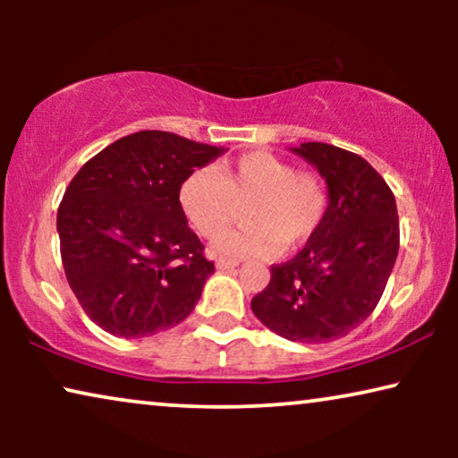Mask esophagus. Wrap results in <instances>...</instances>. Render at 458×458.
Instances as JSON below:
<instances>
[{
  "label": "esophagus",
  "instance_id": "esophagus-1",
  "mask_svg": "<svg viewBox=\"0 0 458 458\" xmlns=\"http://www.w3.org/2000/svg\"><path fill=\"white\" fill-rule=\"evenodd\" d=\"M237 265H240V262L227 260V259H218V260H216V268H218V271H231V268H235Z\"/></svg>",
  "mask_w": 458,
  "mask_h": 458
}]
</instances>
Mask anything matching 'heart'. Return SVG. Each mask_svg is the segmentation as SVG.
Returning <instances> with one entry per match:
<instances>
[{
    "mask_svg": "<svg viewBox=\"0 0 458 458\" xmlns=\"http://www.w3.org/2000/svg\"><path fill=\"white\" fill-rule=\"evenodd\" d=\"M179 202L199 235H221L248 206L250 227L218 237L215 252L225 256H273L298 248L321 227L327 187L315 173H298L271 152H248L216 168H198L183 181Z\"/></svg>",
    "mask_w": 458,
    "mask_h": 458,
    "instance_id": "b5f03b06",
    "label": "heart"
}]
</instances>
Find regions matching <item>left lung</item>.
Returning a JSON list of instances; mask_svg holds the SVG:
<instances>
[{"mask_svg": "<svg viewBox=\"0 0 458 458\" xmlns=\"http://www.w3.org/2000/svg\"><path fill=\"white\" fill-rule=\"evenodd\" d=\"M327 183V212L306 246L252 298L262 325L290 342L348 335L371 315L400 246L398 210L381 174L359 154L309 141L290 148Z\"/></svg>", "mask_w": 458, "mask_h": 458, "instance_id": "left-lung-1", "label": "left lung"}]
</instances>
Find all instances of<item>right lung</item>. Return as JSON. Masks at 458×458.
Returning <instances> with one entry per match:
<instances>
[{
  "label": "right lung",
  "mask_w": 458,
  "mask_h": 458,
  "mask_svg": "<svg viewBox=\"0 0 458 458\" xmlns=\"http://www.w3.org/2000/svg\"><path fill=\"white\" fill-rule=\"evenodd\" d=\"M225 148L140 131L74 174L58 208L62 265L87 317L116 337L185 321L215 265L187 227L179 191Z\"/></svg>",
  "instance_id": "add662e5"
}]
</instances>
